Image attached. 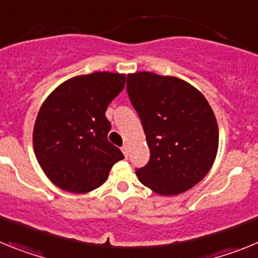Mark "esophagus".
Returning <instances> with one entry per match:
<instances>
[{
	"label": "esophagus",
	"mask_w": 258,
	"mask_h": 258,
	"mask_svg": "<svg viewBox=\"0 0 258 258\" xmlns=\"http://www.w3.org/2000/svg\"><path fill=\"white\" fill-rule=\"evenodd\" d=\"M121 151H122V154L125 155V157L129 156V146H127V145L122 146V147H121Z\"/></svg>",
	"instance_id": "esophagus-1"
}]
</instances>
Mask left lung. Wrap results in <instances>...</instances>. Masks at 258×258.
I'll list each match as a JSON object with an SVG mask.
<instances>
[{
  "instance_id": "left-lung-1",
  "label": "left lung",
  "mask_w": 258,
  "mask_h": 258,
  "mask_svg": "<svg viewBox=\"0 0 258 258\" xmlns=\"http://www.w3.org/2000/svg\"><path fill=\"white\" fill-rule=\"evenodd\" d=\"M126 92L142 122L150 160L136 174L159 195H177L202 181L218 149V125L204 95L177 77L127 75Z\"/></svg>"
}]
</instances>
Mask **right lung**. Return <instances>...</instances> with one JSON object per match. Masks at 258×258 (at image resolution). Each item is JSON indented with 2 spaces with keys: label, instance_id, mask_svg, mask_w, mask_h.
<instances>
[{
  "label": "right lung",
  "instance_id": "obj_1",
  "mask_svg": "<svg viewBox=\"0 0 258 258\" xmlns=\"http://www.w3.org/2000/svg\"><path fill=\"white\" fill-rule=\"evenodd\" d=\"M125 85V75L94 72L67 80L41 106L33 149L45 174L59 188L84 194L104 183L124 159L107 140L108 104Z\"/></svg>",
  "mask_w": 258,
  "mask_h": 258
}]
</instances>
